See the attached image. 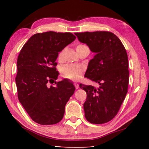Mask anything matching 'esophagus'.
<instances>
[{"label":"esophagus","mask_w":149,"mask_h":149,"mask_svg":"<svg viewBox=\"0 0 149 149\" xmlns=\"http://www.w3.org/2000/svg\"><path fill=\"white\" fill-rule=\"evenodd\" d=\"M74 86H75V88H76V89H78V88L79 87V84H78L77 82H75V83H74Z\"/></svg>","instance_id":"1"}]
</instances>
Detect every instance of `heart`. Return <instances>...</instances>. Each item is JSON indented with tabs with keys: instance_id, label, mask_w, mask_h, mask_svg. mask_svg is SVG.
I'll use <instances>...</instances> for the list:
<instances>
[{
	"instance_id": "1",
	"label": "heart",
	"mask_w": 149,
	"mask_h": 149,
	"mask_svg": "<svg viewBox=\"0 0 149 149\" xmlns=\"http://www.w3.org/2000/svg\"><path fill=\"white\" fill-rule=\"evenodd\" d=\"M82 45H79L77 47ZM63 51H60L58 54V59L60 60L62 58ZM84 72V68L81 65H65L62 68V76L70 79H77L80 77L82 72Z\"/></svg>"
}]
</instances>
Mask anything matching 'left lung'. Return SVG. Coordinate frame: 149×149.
Returning <instances> with one entry per match:
<instances>
[{"label": "left lung", "mask_w": 149, "mask_h": 149, "mask_svg": "<svg viewBox=\"0 0 149 149\" xmlns=\"http://www.w3.org/2000/svg\"><path fill=\"white\" fill-rule=\"evenodd\" d=\"M78 40L94 52L85 76L100 85L99 88L81 84L86 91L85 116L95 124L107 123L118 114L127 93L129 64L120 39L109 31L75 33Z\"/></svg>", "instance_id": "obj_1"}]
</instances>
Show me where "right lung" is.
Masks as SVG:
<instances>
[{
  "label": "right lung",
  "mask_w": 149,
  "mask_h": 149,
  "mask_svg": "<svg viewBox=\"0 0 149 149\" xmlns=\"http://www.w3.org/2000/svg\"><path fill=\"white\" fill-rule=\"evenodd\" d=\"M76 37L72 33L48 31L36 33L24 45L17 60L16 84L19 101L30 118L41 125L62 120L65 106L74 93L71 81H55L58 52ZM56 84L47 86L49 82Z\"/></svg>",
  "instance_id": "1"
}]
</instances>
